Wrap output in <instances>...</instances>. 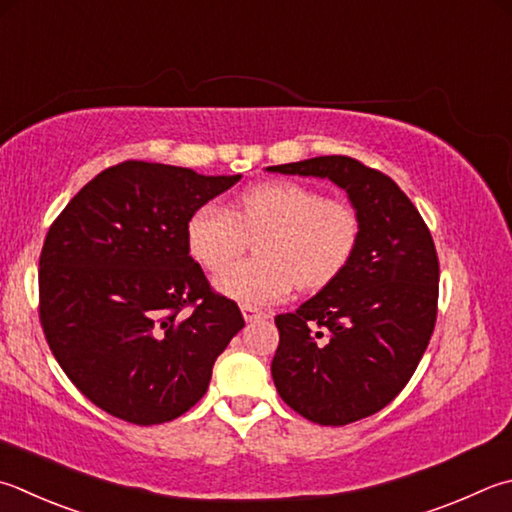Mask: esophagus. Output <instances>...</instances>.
Returning <instances> with one entry per match:
<instances>
[{
  "label": "esophagus",
  "instance_id": "esophagus-1",
  "mask_svg": "<svg viewBox=\"0 0 512 512\" xmlns=\"http://www.w3.org/2000/svg\"><path fill=\"white\" fill-rule=\"evenodd\" d=\"M241 313H244V320H246V322L262 320V318H271V313H268V311H262V309H257V306H248V304L241 306Z\"/></svg>",
  "mask_w": 512,
  "mask_h": 512
}]
</instances>
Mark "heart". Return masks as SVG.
Segmentation results:
<instances>
[{"label": "heart", "mask_w": 512, "mask_h": 512, "mask_svg": "<svg viewBox=\"0 0 512 512\" xmlns=\"http://www.w3.org/2000/svg\"><path fill=\"white\" fill-rule=\"evenodd\" d=\"M257 259L221 273L215 286L241 304H271L302 288L329 284L356 253L360 217L347 201L324 199L318 190L293 181L255 185L232 212L203 203L185 228L190 255L208 271H221L257 237Z\"/></svg>", "instance_id": "1"}]
</instances>
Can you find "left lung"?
I'll return each instance as SVG.
<instances>
[{"label":"left lung","instance_id":"obj_1","mask_svg":"<svg viewBox=\"0 0 512 512\" xmlns=\"http://www.w3.org/2000/svg\"><path fill=\"white\" fill-rule=\"evenodd\" d=\"M329 179L360 217L349 264L293 313L275 318L271 374L282 401L320 425L383 410L412 378L436 322L439 257L430 230L387 174L349 156L273 165Z\"/></svg>","mask_w":512,"mask_h":512}]
</instances>
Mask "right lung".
I'll return each mask as SVG.
<instances>
[{
  "instance_id": "obj_1",
  "label": "right lung",
  "mask_w": 512,
  "mask_h": 512,
  "mask_svg": "<svg viewBox=\"0 0 512 512\" xmlns=\"http://www.w3.org/2000/svg\"><path fill=\"white\" fill-rule=\"evenodd\" d=\"M239 179L125 161L91 179L53 221L40 255V322L64 374L100 410L159 425L206 394L244 318L212 293L185 228ZM185 305L195 311L181 319Z\"/></svg>"
}]
</instances>
